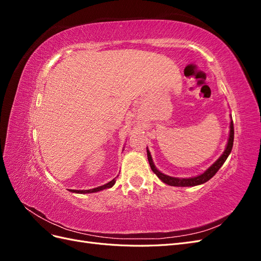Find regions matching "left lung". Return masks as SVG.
I'll list each match as a JSON object with an SVG mask.
<instances>
[{
    "mask_svg": "<svg viewBox=\"0 0 261 261\" xmlns=\"http://www.w3.org/2000/svg\"><path fill=\"white\" fill-rule=\"evenodd\" d=\"M233 141H234V126H233V121H232V116H231V123H230V134H228V139H227V144L224 149L223 153L219 156V159L213 163L212 165L204 171L201 174L193 176V177H174V176H169L164 173L160 172L155 168V165L153 163V160L151 158V153L147 148V155H148V161L150 164V168L153 171L154 174L159 177L163 183L168 184L170 186H177V187H189V186H197V185H201L203 183L208 181L212 176H215L216 173L219 171V169L222 167L225 160L227 159L228 154L231 153L232 148H233Z\"/></svg>",
    "mask_w": 261,
    "mask_h": 261,
    "instance_id": "obj_1",
    "label": "left lung"
}]
</instances>
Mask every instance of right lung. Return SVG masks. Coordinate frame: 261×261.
<instances>
[{"instance_id": "1", "label": "right lung", "mask_w": 261, "mask_h": 261, "mask_svg": "<svg viewBox=\"0 0 261 261\" xmlns=\"http://www.w3.org/2000/svg\"><path fill=\"white\" fill-rule=\"evenodd\" d=\"M116 178V177H115ZM115 178H113L112 180H110L109 183L102 185V186H98L96 188H92V189H86V191H76V189H68L69 192L72 193H76V194H91V193H97V192H100V191H103V189H107V188H111L114 184H115Z\"/></svg>"}]
</instances>
